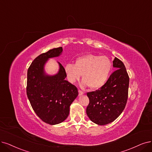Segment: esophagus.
I'll list each match as a JSON object with an SVG mask.
<instances>
[{"label": "esophagus", "instance_id": "34e87169", "mask_svg": "<svg viewBox=\"0 0 152 152\" xmlns=\"http://www.w3.org/2000/svg\"><path fill=\"white\" fill-rule=\"evenodd\" d=\"M78 92H79V96H81V95H83L84 94V92L82 91L81 90H78Z\"/></svg>", "mask_w": 152, "mask_h": 152}]
</instances>
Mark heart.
Returning <instances> with one entry per match:
<instances>
[{"label": "heart", "instance_id": "1", "mask_svg": "<svg viewBox=\"0 0 152 152\" xmlns=\"http://www.w3.org/2000/svg\"><path fill=\"white\" fill-rule=\"evenodd\" d=\"M112 69V63L105 56L88 54L78 58L75 64L67 63L64 71L67 80L75 83L83 75V85L98 89L107 81Z\"/></svg>", "mask_w": 152, "mask_h": 152}]
</instances>
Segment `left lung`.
I'll return each mask as SVG.
<instances>
[{
  "label": "left lung",
  "instance_id": "left-lung-1",
  "mask_svg": "<svg viewBox=\"0 0 152 152\" xmlns=\"http://www.w3.org/2000/svg\"><path fill=\"white\" fill-rule=\"evenodd\" d=\"M116 70L104 85L98 90L87 93L89 103L86 113L89 118L99 125L115 121L124 110L128 99L129 76L123 62L115 58Z\"/></svg>",
  "mask_w": 152,
  "mask_h": 152
}]
</instances>
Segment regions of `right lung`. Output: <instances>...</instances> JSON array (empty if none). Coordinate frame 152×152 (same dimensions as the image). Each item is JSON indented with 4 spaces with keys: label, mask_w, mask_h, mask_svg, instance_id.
Returning <instances> with one entry per match:
<instances>
[{
    "label": "right lung",
    "mask_w": 152,
    "mask_h": 152,
    "mask_svg": "<svg viewBox=\"0 0 152 152\" xmlns=\"http://www.w3.org/2000/svg\"><path fill=\"white\" fill-rule=\"evenodd\" d=\"M62 52L63 48L59 47L40 54L27 71V98L36 115L51 125L59 124L67 118L70 105L78 95L77 88L65 80L64 68L59 62L57 74L50 76L44 71L48 60L58 57Z\"/></svg>",
    "instance_id": "right-lung-1"
}]
</instances>
